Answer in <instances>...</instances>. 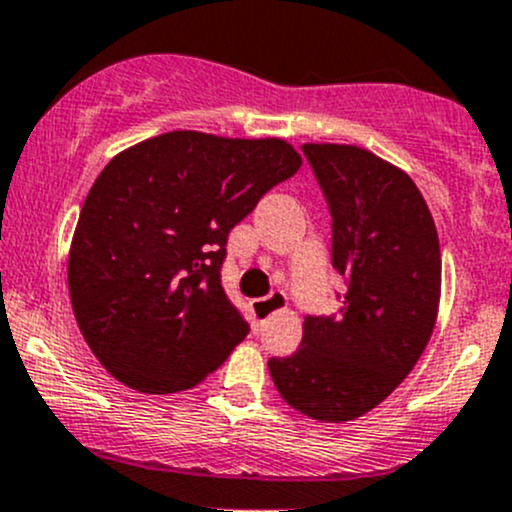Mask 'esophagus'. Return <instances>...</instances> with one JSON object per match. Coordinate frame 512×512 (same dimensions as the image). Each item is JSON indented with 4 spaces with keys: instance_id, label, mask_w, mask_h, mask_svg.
<instances>
[{
    "instance_id": "esophagus-1",
    "label": "esophagus",
    "mask_w": 512,
    "mask_h": 512,
    "mask_svg": "<svg viewBox=\"0 0 512 512\" xmlns=\"http://www.w3.org/2000/svg\"><path fill=\"white\" fill-rule=\"evenodd\" d=\"M284 301H287V297H284V292H270V294H267V297L252 301V316H255V324L257 326L265 324V319H270L272 314L282 311Z\"/></svg>"
}]
</instances>
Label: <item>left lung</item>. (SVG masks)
<instances>
[{"label":"left lung","instance_id":"1","mask_svg":"<svg viewBox=\"0 0 512 512\" xmlns=\"http://www.w3.org/2000/svg\"><path fill=\"white\" fill-rule=\"evenodd\" d=\"M331 213L336 314H309L299 351L270 358L279 395L319 422L378 407L410 375L437 321L441 252L432 213L405 171L348 144H304Z\"/></svg>","mask_w":512,"mask_h":512}]
</instances>
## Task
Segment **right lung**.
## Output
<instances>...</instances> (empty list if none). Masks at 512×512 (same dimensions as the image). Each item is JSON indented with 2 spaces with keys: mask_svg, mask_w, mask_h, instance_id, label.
Returning <instances> with one entry per match:
<instances>
[{
  "mask_svg": "<svg viewBox=\"0 0 512 512\" xmlns=\"http://www.w3.org/2000/svg\"><path fill=\"white\" fill-rule=\"evenodd\" d=\"M301 166L282 139L166 132L90 188L68 257L75 319L120 383L188 390L250 333L220 279L228 233Z\"/></svg>",
  "mask_w": 512,
  "mask_h": 512,
  "instance_id": "1",
  "label": "right lung"
}]
</instances>
